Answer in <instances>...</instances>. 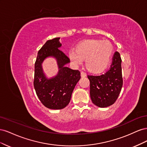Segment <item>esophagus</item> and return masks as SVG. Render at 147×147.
<instances>
[{"label":"esophagus","mask_w":147,"mask_h":147,"mask_svg":"<svg viewBox=\"0 0 147 147\" xmlns=\"http://www.w3.org/2000/svg\"><path fill=\"white\" fill-rule=\"evenodd\" d=\"M81 77L82 78H84V77H86V74L85 72H81Z\"/></svg>","instance_id":"1"}]
</instances>
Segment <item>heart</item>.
I'll use <instances>...</instances> for the list:
<instances>
[{
  "instance_id": "b5f03b06",
  "label": "heart",
  "mask_w": 147,
  "mask_h": 147,
  "mask_svg": "<svg viewBox=\"0 0 147 147\" xmlns=\"http://www.w3.org/2000/svg\"><path fill=\"white\" fill-rule=\"evenodd\" d=\"M113 46L109 41L96 39L86 40L77 44L75 50L69 52V57L76 65L86 59V66L92 72H100L107 67L113 53Z\"/></svg>"
}]
</instances>
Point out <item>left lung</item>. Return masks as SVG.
<instances>
[{
	"label": "left lung",
	"mask_w": 147,
	"mask_h": 147,
	"mask_svg": "<svg viewBox=\"0 0 147 147\" xmlns=\"http://www.w3.org/2000/svg\"><path fill=\"white\" fill-rule=\"evenodd\" d=\"M110 68L99 75H88L90 82V96L92 103L104 108L113 104L123 86L121 59L116 51Z\"/></svg>",
	"instance_id": "8db88e82"
}]
</instances>
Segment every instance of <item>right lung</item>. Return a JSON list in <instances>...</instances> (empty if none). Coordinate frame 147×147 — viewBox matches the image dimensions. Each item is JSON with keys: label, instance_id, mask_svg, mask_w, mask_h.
Listing matches in <instances>:
<instances>
[{"label": "right lung", "instance_id": "right-lung-1", "mask_svg": "<svg viewBox=\"0 0 147 147\" xmlns=\"http://www.w3.org/2000/svg\"><path fill=\"white\" fill-rule=\"evenodd\" d=\"M59 37L49 40L38 52L35 63L34 86L42 103L46 107L59 110L65 108L70 102L75 86L81 78L78 70H72L65 65L70 59L59 50L62 45ZM53 57L57 60L59 72L48 79L44 74L42 63L47 57Z\"/></svg>", "mask_w": 147, "mask_h": 147}]
</instances>
